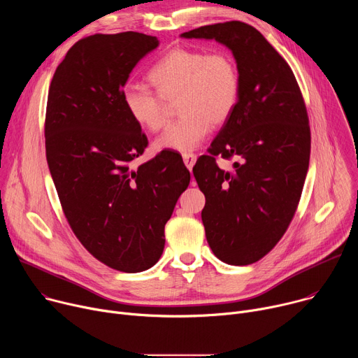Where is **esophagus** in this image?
<instances>
[{
  "mask_svg": "<svg viewBox=\"0 0 358 358\" xmlns=\"http://www.w3.org/2000/svg\"><path fill=\"white\" fill-rule=\"evenodd\" d=\"M182 160H184V164L187 166L188 170H191L196 162V156L192 155V152H184L182 155Z\"/></svg>",
  "mask_w": 358,
  "mask_h": 358,
  "instance_id": "34e87169",
  "label": "esophagus"
}]
</instances>
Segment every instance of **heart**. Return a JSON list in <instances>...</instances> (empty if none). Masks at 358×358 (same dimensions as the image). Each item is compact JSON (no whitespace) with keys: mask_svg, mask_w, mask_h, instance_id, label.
<instances>
[{"mask_svg":"<svg viewBox=\"0 0 358 358\" xmlns=\"http://www.w3.org/2000/svg\"><path fill=\"white\" fill-rule=\"evenodd\" d=\"M158 92L129 85L122 99L131 119L151 131L169 122L168 103L177 101L182 116L157 140L156 148L192 151L206 140L211 124H224L236 108L241 80L234 58L224 50L206 54L198 49L176 48L148 72Z\"/></svg>","mask_w":358,"mask_h":358,"instance_id":"1","label":"heart"}]
</instances>
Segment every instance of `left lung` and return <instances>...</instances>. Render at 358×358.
Wrapping results in <instances>:
<instances>
[{
	"label": "left lung",
	"instance_id": "1",
	"mask_svg": "<svg viewBox=\"0 0 358 358\" xmlns=\"http://www.w3.org/2000/svg\"><path fill=\"white\" fill-rule=\"evenodd\" d=\"M181 36L215 39L238 66L236 108L192 173L206 195L201 218L214 255L228 265H250L275 248L297 208L310 159L304 100L287 62L253 27L229 21ZM217 155L238 162L225 172Z\"/></svg>",
	"mask_w": 358,
	"mask_h": 358
}]
</instances>
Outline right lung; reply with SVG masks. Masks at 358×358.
Returning <instances> with one entry per match:
<instances>
[{"mask_svg": "<svg viewBox=\"0 0 358 358\" xmlns=\"http://www.w3.org/2000/svg\"><path fill=\"white\" fill-rule=\"evenodd\" d=\"M159 43L133 31L83 38L68 50L48 93L46 162L65 217L97 261L127 273L159 262L164 227L189 184L171 150L131 167L148 141L124 108L123 87Z\"/></svg>", "mask_w": 358, "mask_h": 358, "instance_id": "right-lung-1", "label": "right lung"}]
</instances>
